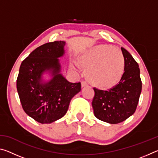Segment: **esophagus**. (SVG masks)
Here are the masks:
<instances>
[{
	"label": "esophagus",
	"instance_id": "esophagus-1",
	"mask_svg": "<svg viewBox=\"0 0 158 158\" xmlns=\"http://www.w3.org/2000/svg\"><path fill=\"white\" fill-rule=\"evenodd\" d=\"M89 84H88V83L85 81H81V87H85L86 86V85H88Z\"/></svg>",
	"mask_w": 158,
	"mask_h": 158
}]
</instances>
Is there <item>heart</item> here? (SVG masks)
I'll return each instance as SVG.
<instances>
[{"label": "heart", "mask_w": 158, "mask_h": 158, "mask_svg": "<svg viewBox=\"0 0 158 158\" xmlns=\"http://www.w3.org/2000/svg\"><path fill=\"white\" fill-rule=\"evenodd\" d=\"M81 62L86 69L88 78L93 84L109 85L116 83L124 73L125 60L119 50L106 45H98L83 53ZM72 68L78 69L75 62Z\"/></svg>", "instance_id": "1"}]
</instances>
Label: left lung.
I'll return each instance as SVG.
<instances>
[{
    "label": "left lung",
    "mask_w": 158,
    "mask_h": 158,
    "mask_svg": "<svg viewBox=\"0 0 158 158\" xmlns=\"http://www.w3.org/2000/svg\"><path fill=\"white\" fill-rule=\"evenodd\" d=\"M121 51L125 66L119 82L107 90L93 88L92 106L95 116L110 124L124 121L135 113L142 87L138 63L126 49L121 47Z\"/></svg>",
    "instance_id": "obj_1"
}]
</instances>
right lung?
Instances as JSON below:
<instances>
[{"instance_id":"add662e5","label":"right lung","mask_w":158,"mask_h":158,"mask_svg":"<svg viewBox=\"0 0 158 158\" xmlns=\"http://www.w3.org/2000/svg\"><path fill=\"white\" fill-rule=\"evenodd\" d=\"M65 42L55 41L36 48L21 63L17 89L23 109L40 123H51L65 116L69 102L81 90V83H71L60 74L59 58ZM52 79L44 81L43 74Z\"/></svg>"}]
</instances>
